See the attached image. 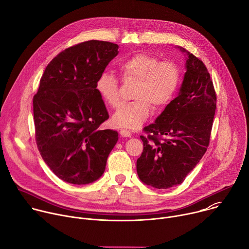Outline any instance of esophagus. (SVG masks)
I'll use <instances>...</instances> for the list:
<instances>
[{
    "label": "esophagus",
    "instance_id": "obj_1",
    "mask_svg": "<svg viewBox=\"0 0 249 249\" xmlns=\"http://www.w3.org/2000/svg\"><path fill=\"white\" fill-rule=\"evenodd\" d=\"M120 135H121L122 137L127 138V137H131V136H132V133H131L130 131L126 130V129H121V130H120Z\"/></svg>",
    "mask_w": 249,
    "mask_h": 249
}]
</instances>
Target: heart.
I'll use <instances>...</instances> for the list:
<instances>
[{"label": "heart", "mask_w": 249, "mask_h": 249, "mask_svg": "<svg viewBox=\"0 0 249 249\" xmlns=\"http://www.w3.org/2000/svg\"><path fill=\"white\" fill-rule=\"evenodd\" d=\"M118 71L124 82H138L134 91L136 101L120 105L112 115L115 126L138 129L149 118L152 106L160 110L170 102L180 83L179 69L171 61H160L154 55L137 53L123 60ZM95 89L102 100L111 107L120 101L119 84L110 73H102Z\"/></svg>", "instance_id": "obj_1"}]
</instances>
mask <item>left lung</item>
<instances>
[{"instance_id": "8db88e82", "label": "left lung", "mask_w": 249, "mask_h": 249, "mask_svg": "<svg viewBox=\"0 0 249 249\" xmlns=\"http://www.w3.org/2000/svg\"><path fill=\"white\" fill-rule=\"evenodd\" d=\"M185 56L186 72L178 94L141 136L144 150L137 160L140 180L157 189L181 184L205 155L216 111V92L204 63L176 46ZM166 139L160 142L158 137Z\"/></svg>"}]
</instances>
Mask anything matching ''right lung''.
Masks as SVG:
<instances>
[{
    "label": "right lung",
    "mask_w": 249,
    "mask_h": 249,
    "mask_svg": "<svg viewBox=\"0 0 249 249\" xmlns=\"http://www.w3.org/2000/svg\"><path fill=\"white\" fill-rule=\"evenodd\" d=\"M118 48L89 40L65 49L46 67L33 97L37 148L65 182L85 185L97 180L118 141L116 131L97 129L109 115L95 89Z\"/></svg>",
    "instance_id": "right-lung-1"
}]
</instances>
